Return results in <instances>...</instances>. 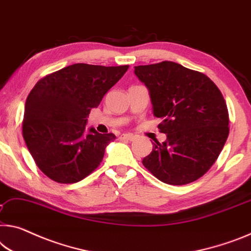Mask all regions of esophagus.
<instances>
[{
    "label": "esophagus",
    "mask_w": 251,
    "mask_h": 251,
    "mask_svg": "<svg viewBox=\"0 0 251 251\" xmlns=\"http://www.w3.org/2000/svg\"><path fill=\"white\" fill-rule=\"evenodd\" d=\"M120 138L122 140H128V141H133L134 139H136V137H134L133 134H130V133H123L121 134Z\"/></svg>",
    "instance_id": "1"
}]
</instances>
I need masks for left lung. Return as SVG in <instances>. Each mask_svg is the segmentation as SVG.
I'll return each mask as SVG.
<instances>
[{
  "mask_svg": "<svg viewBox=\"0 0 251 251\" xmlns=\"http://www.w3.org/2000/svg\"><path fill=\"white\" fill-rule=\"evenodd\" d=\"M134 74L150 92L160 118L163 144L142 159L151 174L169 185L202 177L217 161L229 136V112L218 86L205 74L173 61L141 65Z\"/></svg>",
  "mask_w": 251,
  "mask_h": 251,
  "instance_id": "left-lung-1",
  "label": "left lung"
}]
</instances>
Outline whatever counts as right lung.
<instances>
[{
    "mask_svg": "<svg viewBox=\"0 0 251 251\" xmlns=\"http://www.w3.org/2000/svg\"><path fill=\"white\" fill-rule=\"evenodd\" d=\"M129 65L74 64L37 82L25 102L22 136L34 163L50 179L77 183L93 173L113 133L85 132L87 115Z\"/></svg>",
    "mask_w": 251,
    "mask_h": 251,
    "instance_id": "add662e5",
    "label": "right lung"
}]
</instances>
